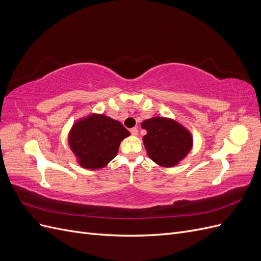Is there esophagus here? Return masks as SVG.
Segmentation results:
<instances>
[{"mask_svg":"<svg viewBox=\"0 0 261 261\" xmlns=\"http://www.w3.org/2000/svg\"><path fill=\"white\" fill-rule=\"evenodd\" d=\"M130 134H132V135H137V134H138V128L137 127L130 128Z\"/></svg>","mask_w":261,"mask_h":261,"instance_id":"esophagus-1","label":"esophagus"}]
</instances>
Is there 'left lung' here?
<instances>
[{
    "mask_svg": "<svg viewBox=\"0 0 261 261\" xmlns=\"http://www.w3.org/2000/svg\"><path fill=\"white\" fill-rule=\"evenodd\" d=\"M141 127L147 130L144 144L148 155L162 167L177 164L192 148L191 134L175 121L153 117L146 120Z\"/></svg>",
    "mask_w": 261,
    "mask_h": 261,
    "instance_id": "1",
    "label": "left lung"
}]
</instances>
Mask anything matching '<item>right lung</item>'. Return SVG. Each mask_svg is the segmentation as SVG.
Wrapping results in <instances>:
<instances>
[{
  "instance_id": "obj_1",
  "label": "right lung",
  "mask_w": 261,
  "mask_h": 261,
  "mask_svg": "<svg viewBox=\"0 0 261 261\" xmlns=\"http://www.w3.org/2000/svg\"><path fill=\"white\" fill-rule=\"evenodd\" d=\"M129 135L118 121L106 115H92L73 126L69 146L82 167L96 170L113 159L121 141Z\"/></svg>"
}]
</instances>
